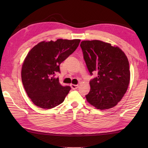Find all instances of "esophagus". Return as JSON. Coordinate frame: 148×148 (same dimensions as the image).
Masks as SVG:
<instances>
[{
    "mask_svg": "<svg viewBox=\"0 0 148 148\" xmlns=\"http://www.w3.org/2000/svg\"><path fill=\"white\" fill-rule=\"evenodd\" d=\"M71 86L72 87V89H76L78 88V85H74V84H71Z\"/></svg>",
    "mask_w": 148,
    "mask_h": 148,
    "instance_id": "esophagus-1",
    "label": "esophagus"
}]
</instances>
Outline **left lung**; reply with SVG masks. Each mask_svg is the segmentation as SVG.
<instances>
[{
	"label": "left lung",
	"instance_id": "8db88e82",
	"mask_svg": "<svg viewBox=\"0 0 148 148\" xmlns=\"http://www.w3.org/2000/svg\"><path fill=\"white\" fill-rule=\"evenodd\" d=\"M89 73L97 76L89 82L87 102L99 110L116 106L124 96L130 82L128 59L122 50L101 40H84L80 44Z\"/></svg>",
	"mask_w": 148,
	"mask_h": 148
}]
</instances>
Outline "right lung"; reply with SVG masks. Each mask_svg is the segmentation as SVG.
Masks as SVG:
<instances>
[{
  "label": "right lung",
  "instance_id": "right-lung-1",
  "mask_svg": "<svg viewBox=\"0 0 148 148\" xmlns=\"http://www.w3.org/2000/svg\"><path fill=\"white\" fill-rule=\"evenodd\" d=\"M80 40L58 39L41 42L31 49L22 65L21 79L27 95L36 106L51 109L64 101L71 90L62 86L59 77V65L79 46Z\"/></svg>",
  "mask_w": 148,
  "mask_h": 148
}]
</instances>
